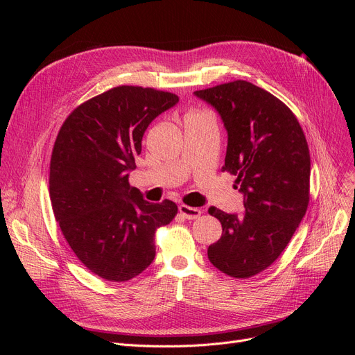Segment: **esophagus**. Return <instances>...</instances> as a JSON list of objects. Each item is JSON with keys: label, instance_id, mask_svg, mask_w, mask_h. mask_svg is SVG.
I'll return each mask as SVG.
<instances>
[{"label": "esophagus", "instance_id": "obj_1", "mask_svg": "<svg viewBox=\"0 0 355 355\" xmlns=\"http://www.w3.org/2000/svg\"><path fill=\"white\" fill-rule=\"evenodd\" d=\"M178 211L184 218H187V220H194L201 216V210H198L196 207H189V206H185V204H181V206L178 207Z\"/></svg>", "mask_w": 355, "mask_h": 355}]
</instances>
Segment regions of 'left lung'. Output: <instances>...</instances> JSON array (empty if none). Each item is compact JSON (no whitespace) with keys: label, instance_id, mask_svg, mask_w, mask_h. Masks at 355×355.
Returning a JSON list of instances; mask_svg holds the SVG:
<instances>
[{"label":"left lung","instance_id":"left-lung-1","mask_svg":"<svg viewBox=\"0 0 355 355\" xmlns=\"http://www.w3.org/2000/svg\"><path fill=\"white\" fill-rule=\"evenodd\" d=\"M194 95L213 106L227 130L223 171L236 175L245 213L216 207L221 237L209 260L223 273L245 279L269 268L288 246L309 202L311 158L292 110L262 87L234 80Z\"/></svg>","mask_w":355,"mask_h":355}]
</instances>
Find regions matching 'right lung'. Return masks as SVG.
<instances>
[{
    "instance_id": "obj_1",
    "label": "right lung",
    "mask_w": 355,
    "mask_h": 355,
    "mask_svg": "<svg viewBox=\"0 0 355 355\" xmlns=\"http://www.w3.org/2000/svg\"><path fill=\"white\" fill-rule=\"evenodd\" d=\"M174 93L118 86L74 109L60 128L50 161L55 220L80 262L110 282H126L155 257V230L175 214V202H149L129 185L142 137Z\"/></svg>"
}]
</instances>
